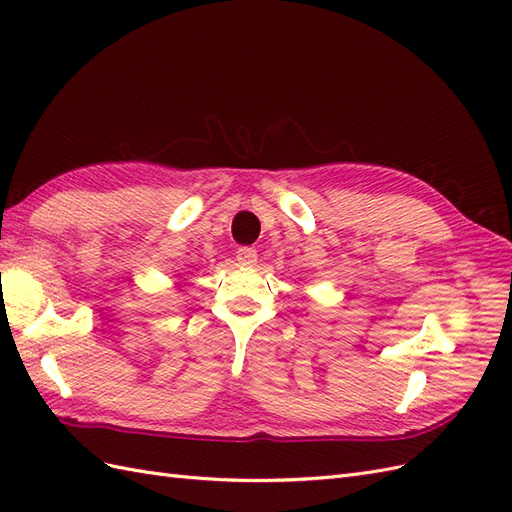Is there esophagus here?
Instances as JSON below:
<instances>
[{"mask_svg":"<svg viewBox=\"0 0 512 512\" xmlns=\"http://www.w3.org/2000/svg\"><path fill=\"white\" fill-rule=\"evenodd\" d=\"M258 260V254L254 247H239L237 250V262L241 267H254Z\"/></svg>","mask_w":512,"mask_h":512,"instance_id":"obj_1","label":"esophagus"}]
</instances>
